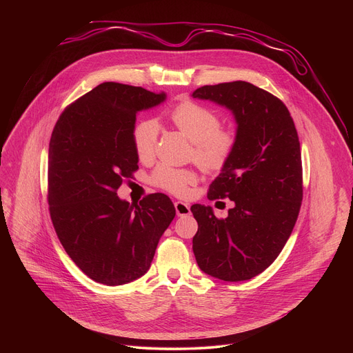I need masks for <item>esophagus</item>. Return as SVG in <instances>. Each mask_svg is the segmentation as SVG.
<instances>
[{
	"label": "esophagus",
	"instance_id": "1",
	"mask_svg": "<svg viewBox=\"0 0 353 353\" xmlns=\"http://www.w3.org/2000/svg\"><path fill=\"white\" fill-rule=\"evenodd\" d=\"M174 208H176L177 216H185V215H190V212H191L188 204L181 203V201H176V203H174Z\"/></svg>",
	"mask_w": 353,
	"mask_h": 353
}]
</instances>
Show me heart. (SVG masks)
Segmentation results:
<instances>
[{
	"mask_svg": "<svg viewBox=\"0 0 353 353\" xmlns=\"http://www.w3.org/2000/svg\"><path fill=\"white\" fill-rule=\"evenodd\" d=\"M170 119L194 143L192 158L201 168L207 172H219L225 168L234 150L236 137L232 131L221 128V120L214 112L195 102H183L172 112ZM131 137L138 159L148 162L155 155L159 123L150 117L142 119L134 125ZM150 183L170 194L184 196L196 183V173L192 169L162 163L150 176Z\"/></svg>",
	"mask_w": 353,
	"mask_h": 353,
	"instance_id": "b5f03b06",
	"label": "heart"
}]
</instances>
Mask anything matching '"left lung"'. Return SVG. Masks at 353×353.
Returning <instances> with one entry per match:
<instances>
[{"label":"left lung","instance_id":"1","mask_svg":"<svg viewBox=\"0 0 353 353\" xmlns=\"http://www.w3.org/2000/svg\"><path fill=\"white\" fill-rule=\"evenodd\" d=\"M192 97L225 106L237 124L233 154L208 191V199L229 198L234 207L225 219L191 207L194 256L214 278L247 281L275 261L296 223L303 198L297 131L282 100L250 82L205 85Z\"/></svg>","mask_w":353,"mask_h":353}]
</instances>
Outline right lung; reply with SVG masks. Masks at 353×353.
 I'll return each instance as SVG.
<instances>
[{"mask_svg":"<svg viewBox=\"0 0 353 353\" xmlns=\"http://www.w3.org/2000/svg\"><path fill=\"white\" fill-rule=\"evenodd\" d=\"M166 93L103 82L60 116L48 145V207L71 260L108 286L146 274L176 215L170 198L149 194L139 204L117 190L138 170L132 145L137 113L165 102Z\"/></svg>","mask_w":353,"mask_h":353,"instance_id":"right-lung-1","label":"right lung"}]
</instances>
